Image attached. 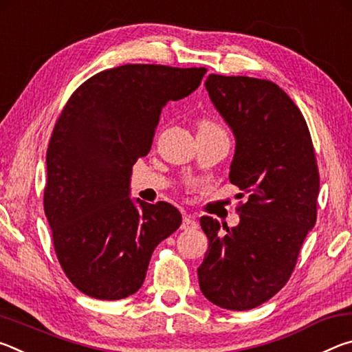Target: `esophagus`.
Instances as JSON below:
<instances>
[{
    "label": "esophagus",
    "instance_id": "esophagus-1",
    "mask_svg": "<svg viewBox=\"0 0 352 352\" xmlns=\"http://www.w3.org/2000/svg\"><path fill=\"white\" fill-rule=\"evenodd\" d=\"M199 228V222L195 219H192L190 216H184L183 222H182V230L184 231H192Z\"/></svg>",
    "mask_w": 352,
    "mask_h": 352
}]
</instances>
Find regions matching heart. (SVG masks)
Wrapping results in <instances>:
<instances>
[{
	"instance_id": "obj_1",
	"label": "heart",
	"mask_w": 352,
	"mask_h": 352,
	"mask_svg": "<svg viewBox=\"0 0 352 352\" xmlns=\"http://www.w3.org/2000/svg\"><path fill=\"white\" fill-rule=\"evenodd\" d=\"M201 126H212V127H217V126H214V124H211V122H204V124H201Z\"/></svg>"
}]
</instances>
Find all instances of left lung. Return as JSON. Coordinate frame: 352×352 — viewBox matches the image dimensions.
I'll list each match as a JSON object with an SVG mask.
<instances>
[{
  "instance_id": "8db88e82",
  "label": "left lung",
  "mask_w": 352,
  "mask_h": 352,
  "mask_svg": "<svg viewBox=\"0 0 352 352\" xmlns=\"http://www.w3.org/2000/svg\"><path fill=\"white\" fill-rule=\"evenodd\" d=\"M205 87L234 135L230 182L248 201L233 228L200 219L210 243L199 284L216 306L247 311L278 294L295 269L317 220V160L305 116L276 83L210 74Z\"/></svg>"
}]
</instances>
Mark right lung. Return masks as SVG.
Masks as SVG:
<instances>
[{"label":"right lung","mask_w":352,"mask_h":352,"mask_svg":"<svg viewBox=\"0 0 352 352\" xmlns=\"http://www.w3.org/2000/svg\"><path fill=\"white\" fill-rule=\"evenodd\" d=\"M205 68L122 65L83 82L46 152L45 214L65 275L96 300H122L144 283L155 247L182 223L166 201L130 199V175L152 147L169 100L189 96Z\"/></svg>","instance_id":"obj_1"}]
</instances>
